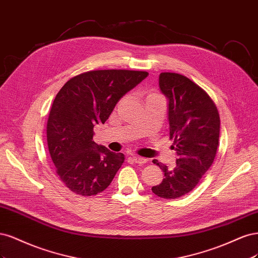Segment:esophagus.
Returning <instances> with one entry per match:
<instances>
[{
    "label": "esophagus",
    "instance_id": "esophagus-1",
    "mask_svg": "<svg viewBox=\"0 0 258 258\" xmlns=\"http://www.w3.org/2000/svg\"><path fill=\"white\" fill-rule=\"evenodd\" d=\"M132 160L137 164H145V163L148 162V160L145 159V157H140V156H137V155H132Z\"/></svg>",
    "mask_w": 258,
    "mask_h": 258
}]
</instances>
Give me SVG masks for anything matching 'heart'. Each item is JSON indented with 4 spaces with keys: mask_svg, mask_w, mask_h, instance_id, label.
I'll list each match as a JSON object with an SVG mask.
<instances>
[{
    "mask_svg": "<svg viewBox=\"0 0 258 258\" xmlns=\"http://www.w3.org/2000/svg\"><path fill=\"white\" fill-rule=\"evenodd\" d=\"M152 94H154V93H152Z\"/></svg>",
    "mask_w": 258,
    "mask_h": 258,
    "instance_id": "heart-1",
    "label": "heart"
}]
</instances>
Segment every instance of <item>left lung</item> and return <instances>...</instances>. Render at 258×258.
<instances>
[{
	"mask_svg": "<svg viewBox=\"0 0 258 258\" xmlns=\"http://www.w3.org/2000/svg\"><path fill=\"white\" fill-rule=\"evenodd\" d=\"M159 84L168 99L169 135L178 159L171 168L152 161L164 171L163 181L152 192L174 199L189 193L212 165L219 147L220 114L206 91L183 75L162 73Z\"/></svg>",
	"mask_w": 258,
	"mask_h": 258,
	"instance_id": "obj_1",
	"label": "left lung"
}]
</instances>
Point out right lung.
Returning <instances> with one entry per match:
<instances>
[{"mask_svg":"<svg viewBox=\"0 0 258 258\" xmlns=\"http://www.w3.org/2000/svg\"><path fill=\"white\" fill-rule=\"evenodd\" d=\"M127 70L90 71L71 78L56 94L47 122L49 153L57 177L75 194L96 195L109 186L124 162L93 141L119 99L147 76Z\"/></svg>","mask_w":258,"mask_h":258,"instance_id":"1","label":"right lung"}]
</instances>
